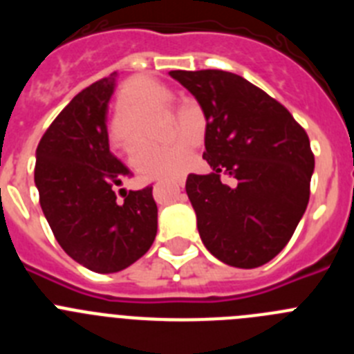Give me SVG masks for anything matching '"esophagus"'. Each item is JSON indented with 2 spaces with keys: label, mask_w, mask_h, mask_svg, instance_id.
I'll use <instances>...</instances> for the list:
<instances>
[{
  "label": "esophagus",
  "mask_w": 354,
  "mask_h": 354,
  "mask_svg": "<svg viewBox=\"0 0 354 354\" xmlns=\"http://www.w3.org/2000/svg\"><path fill=\"white\" fill-rule=\"evenodd\" d=\"M174 184H175V186H177V187H183V186H184V179H183V177H180V179L174 180Z\"/></svg>",
  "instance_id": "1"
}]
</instances>
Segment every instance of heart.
<instances>
[{"label": "heart", "mask_w": 354, "mask_h": 354, "mask_svg": "<svg viewBox=\"0 0 354 354\" xmlns=\"http://www.w3.org/2000/svg\"><path fill=\"white\" fill-rule=\"evenodd\" d=\"M174 95L159 81L147 76L131 77L117 97V118L111 124V142L129 150L142 138V122L158 109L167 108ZM183 136L167 147L145 145L131 158V165L145 179H171L183 174L192 159V129L175 122L171 138Z\"/></svg>", "instance_id": "heart-1"}]
</instances>
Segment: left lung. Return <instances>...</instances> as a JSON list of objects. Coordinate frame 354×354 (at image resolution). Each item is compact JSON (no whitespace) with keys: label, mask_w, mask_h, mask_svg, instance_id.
Wrapping results in <instances>:
<instances>
[{"label":"left lung","mask_w":354,"mask_h":354,"mask_svg":"<svg viewBox=\"0 0 354 354\" xmlns=\"http://www.w3.org/2000/svg\"><path fill=\"white\" fill-rule=\"evenodd\" d=\"M205 115L204 159L211 174H189L186 193L205 248L252 270L286 248L310 198L314 152L289 109L232 72L171 71ZM227 174L232 185H223Z\"/></svg>","instance_id":"left-lung-1"}]
</instances>
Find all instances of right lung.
<instances>
[{
  "label": "right lung",
  "mask_w": 354,
  "mask_h": 354,
  "mask_svg": "<svg viewBox=\"0 0 354 354\" xmlns=\"http://www.w3.org/2000/svg\"><path fill=\"white\" fill-rule=\"evenodd\" d=\"M115 74L81 90L37 147L35 184L44 216L68 257L95 273H117L143 257L158 232L152 186L117 187L129 177L109 152L106 113Z\"/></svg>",
  "instance_id": "obj_1"
}]
</instances>
